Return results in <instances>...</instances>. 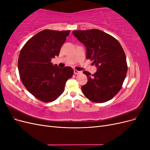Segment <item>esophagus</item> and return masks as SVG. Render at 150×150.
<instances>
[{
    "label": "esophagus",
    "mask_w": 150,
    "mask_h": 150,
    "mask_svg": "<svg viewBox=\"0 0 150 150\" xmlns=\"http://www.w3.org/2000/svg\"><path fill=\"white\" fill-rule=\"evenodd\" d=\"M74 73L75 74H79L81 73V71H78V70H76V69H74Z\"/></svg>",
    "instance_id": "1"
}]
</instances>
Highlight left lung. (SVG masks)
<instances>
[{
  "mask_svg": "<svg viewBox=\"0 0 150 150\" xmlns=\"http://www.w3.org/2000/svg\"><path fill=\"white\" fill-rule=\"evenodd\" d=\"M72 34L86 47V58L98 69L94 74L83 71L88 82L81 87L93 102L110 100L121 89L126 76V58L120 43L111 35L96 29L74 30Z\"/></svg>",
  "mask_w": 150,
  "mask_h": 150,
  "instance_id": "obj_1",
  "label": "left lung"
}]
</instances>
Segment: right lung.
I'll use <instances>...</instances> for the list:
<instances>
[{
	"label": "right lung",
	"mask_w": 150,
	"mask_h": 150,
	"mask_svg": "<svg viewBox=\"0 0 150 150\" xmlns=\"http://www.w3.org/2000/svg\"><path fill=\"white\" fill-rule=\"evenodd\" d=\"M70 30L46 29L32 37L22 48L18 59L20 78L28 91L45 103L52 102L64 92L66 81L73 75L71 67L53 65Z\"/></svg>",
	"instance_id": "1"
}]
</instances>
